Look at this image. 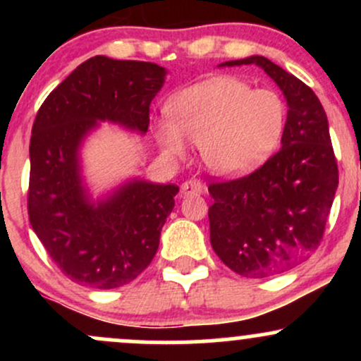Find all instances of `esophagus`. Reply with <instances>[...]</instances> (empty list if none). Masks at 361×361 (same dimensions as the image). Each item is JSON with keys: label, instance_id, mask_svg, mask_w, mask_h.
Returning a JSON list of instances; mask_svg holds the SVG:
<instances>
[{"label": "esophagus", "instance_id": "34e87169", "mask_svg": "<svg viewBox=\"0 0 361 361\" xmlns=\"http://www.w3.org/2000/svg\"><path fill=\"white\" fill-rule=\"evenodd\" d=\"M205 186L198 180H188L181 185V197H192V195H202Z\"/></svg>", "mask_w": 361, "mask_h": 361}]
</instances>
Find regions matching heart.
<instances>
[{"label":"heart","mask_w":361,"mask_h":361,"mask_svg":"<svg viewBox=\"0 0 361 361\" xmlns=\"http://www.w3.org/2000/svg\"><path fill=\"white\" fill-rule=\"evenodd\" d=\"M169 118L154 123L168 159H183L188 142L200 146L202 161L221 176L250 173L279 147L287 126V105L273 90H252L235 78L190 86L168 102Z\"/></svg>","instance_id":"b5f03b06"}]
</instances>
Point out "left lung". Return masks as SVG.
I'll list each match as a JSON object with an SVG mask.
<instances>
[{"instance_id":"1","label":"left lung","mask_w":361,"mask_h":361,"mask_svg":"<svg viewBox=\"0 0 361 361\" xmlns=\"http://www.w3.org/2000/svg\"><path fill=\"white\" fill-rule=\"evenodd\" d=\"M256 64L287 100L281 149L251 175L209 186L210 244L226 267L247 279L279 275L317 250L338 188V164L326 111L299 78L263 56Z\"/></svg>"}]
</instances>
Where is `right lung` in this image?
Wrapping results in <instances>:
<instances>
[{"label":"right lung","instance_id":"obj_1","mask_svg":"<svg viewBox=\"0 0 361 361\" xmlns=\"http://www.w3.org/2000/svg\"><path fill=\"white\" fill-rule=\"evenodd\" d=\"M166 69L94 56L45 98L30 139L28 219L68 279L91 288L130 283L154 258L176 185L130 178L94 200L81 175V146L100 122L146 134Z\"/></svg>","mask_w":361,"mask_h":361}]
</instances>
